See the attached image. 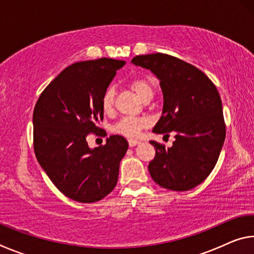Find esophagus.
Returning <instances> with one entry per match:
<instances>
[{"label": "esophagus", "mask_w": 254, "mask_h": 254, "mask_svg": "<svg viewBox=\"0 0 254 254\" xmlns=\"http://www.w3.org/2000/svg\"><path fill=\"white\" fill-rule=\"evenodd\" d=\"M139 143H140V141H139V140H135V139H128V145H130V147H134V145L139 144Z\"/></svg>", "instance_id": "34e87169"}]
</instances>
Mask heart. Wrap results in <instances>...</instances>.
Returning <instances> with one entry per match:
<instances>
[{
	"instance_id": "obj_1",
	"label": "heart",
	"mask_w": 254,
	"mask_h": 254,
	"mask_svg": "<svg viewBox=\"0 0 254 254\" xmlns=\"http://www.w3.org/2000/svg\"><path fill=\"white\" fill-rule=\"evenodd\" d=\"M131 88L134 91L143 102H149L156 92V83L149 76H140L130 81ZM115 104V89L114 87H107L103 93L101 98V105L105 113H111L114 110ZM148 126V120L143 118H132L126 117L122 118L115 124L113 130L119 134L134 137L139 132Z\"/></svg>"
}]
</instances>
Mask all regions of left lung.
<instances>
[{
    "mask_svg": "<svg viewBox=\"0 0 254 254\" xmlns=\"http://www.w3.org/2000/svg\"><path fill=\"white\" fill-rule=\"evenodd\" d=\"M132 64L160 79L163 110L152 131L168 136L174 132L176 137L171 148L150 141L156 156L149 162V173L159 186L189 190L212 173L225 140L216 86L197 67L167 54L136 56Z\"/></svg>",
    "mask_w": 254,
    "mask_h": 254,
    "instance_id": "left-lung-1",
    "label": "left lung"
}]
</instances>
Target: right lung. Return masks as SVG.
<instances>
[{
	"mask_svg": "<svg viewBox=\"0 0 254 254\" xmlns=\"http://www.w3.org/2000/svg\"><path fill=\"white\" fill-rule=\"evenodd\" d=\"M124 64L112 58L72 64L47 86L34 106L37 160L55 186L79 203H95L117 186L127 141L111 135L105 144L91 149L86 137L101 130L102 95Z\"/></svg>",
	"mask_w": 254,
	"mask_h": 254,
	"instance_id": "right-lung-1",
	"label": "right lung"
}]
</instances>
